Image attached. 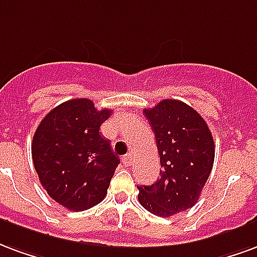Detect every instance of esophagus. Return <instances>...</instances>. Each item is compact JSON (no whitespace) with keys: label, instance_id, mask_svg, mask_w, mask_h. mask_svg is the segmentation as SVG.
<instances>
[{"label":"esophagus","instance_id":"34e87169","mask_svg":"<svg viewBox=\"0 0 257 257\" xmlns=\"http://www.w3.org/2000/svg\"><path fill=\"white\" fill-rule=\"evenodd\" d=\"M121 163H123L124 166H131V164H133V156H131V155H126V156H123V159H121Z\"/></svg>","mask_w":257,"mask_h":257}]
</instances>
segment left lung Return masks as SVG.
Masks as SVG:
<instances>
[{
    "label": "left lung",
    "instance_id": "1",
    "mask_svg": "<svg viewBox=\"0 0 257 257\" xmlns=\"http://www.w3.org/2000/svg\"><path fill=\"white\" fill-rule=\"evenodd\" d=\"M144 115L155 133L162 170L151 186H138V200L151 213L168 218L197 203L212 170L215 144L201 115L182 101L163 100Z\"/></svg>",
    "mask_w": 257,
    "mask_h": 257
}]
</instances>
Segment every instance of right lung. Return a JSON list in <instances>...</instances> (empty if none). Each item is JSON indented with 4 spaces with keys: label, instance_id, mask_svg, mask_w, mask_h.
<instances>
[{
    "label": "right lung",
    "instance_id": "add662e5",
    "mask_svg": "<svg viewBox=\"0 0 257 257\" xmlns=\"http://www.w3.org/2000/svg\"><path fill=\"white\" fill-rule=\"evenodd\" d=\"M112 113L97 110L89 98L56 106L39 123L33 138V162L41 185L56 203L85 211L101 203L119 157L100 127Z\"/></svg>",
    "mask_w": 257,
    "mask_h": 257
}]
</instances>
